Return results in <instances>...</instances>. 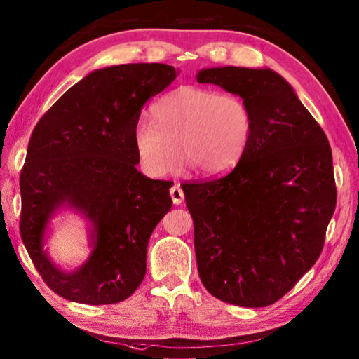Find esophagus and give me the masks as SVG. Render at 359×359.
Listing matches in <instances>:
<instances>
[{"label": "esophagus", "instance_id": "34e87169", "mask_svg": "<svg viewBox=\"0 0 359 359\" xmlns=\"http://www.w3.org/2000/svg\"><path fill=\"white\" fill-rule=\"evenodd\" d=\"M170 196H171V199H172V203H174V205H180L182 202H184V197H185L184 189H182L179 185L171 187Z\"/></svg>", "mask_w": 359, "mask_h": 359}]
</instances>
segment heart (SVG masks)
I'll return each mask as SVG.
<instances>
[{
	"label": "heart",
	"mask_w": 359,
	"mask_h": 359,
	"mask_svg": "<svg viewBox=\"0 0 359 359\" xmlns=\"http://www.w3.org/2000/svg\"><path fill=\"white\" fill-rule=\"evenodd\" d=\"M149 121H139L134 144L152 177L175 171L180 156L202 175L225 174L239 163L255 133V116L236 94L182 86L151 106Z\"/></svg>",
	"instance_id": "heart-1"
}]
</instances>
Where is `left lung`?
Returning <instances> with one entry per match:
<instances>
[{
    "label": "left lung",
    "instance_id": "obj_1",
    "mask_svg": "<svg viewBox=\"0 0 359 359\" xmlns=\"http://www.w3.org/2000/svg\"><path fill=\"white\" fill-rule=\"evenodd\" d=\"M197 81L242 97L255 116L253 139L231 172L182 185L197 270L220 301L271 306L323 251L337 207L332 148L293 88L271 69L211 67Z\"/></svg>",
    "mask_w": 359,
    "mask_h": 359
}]
</instances>
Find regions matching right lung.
Here are the masks:
<instances>
[{
    "mask_svg": "<svg viewBox=\"0 0 359 359\" xmlns=\"http://www.w3.org/2000/svg\"><path fill=\"white\" fill-rule=\"evenodd\" d=\"M175 75V67L162 63L97 69L67 89L34 128L20 175V233L43 280L67 301L116 304L142 284L151 233L172 201L171 182L137 171L134 129L143 104ZM60 206L93 224V253L71 273L42 248Z\"/></svg>",
    "mask_w": 359,
    "mask_h": 359,
    "instance_id": "add662e5",
    "label": "right lung"
}]
</instances>
